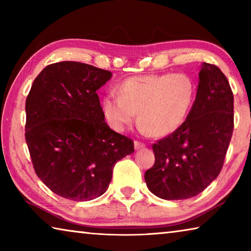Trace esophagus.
I'll return each instance as SVG.
<instances>
[{"mask_svg": "<svg viewBox=\"0 0 251 251\" xmlns=\"http://www.w3.org/2000/svg\"><path fill=\"white\" fill-rule=\"evenodd\" d=\"M134 145H135V150H142V148L145 147V144L139 141H135Z\"/></svg>", "mask_w": 251, "mask_h": 251, "instance_id": "esophagus-1", "label": "esophagus"}]
</instances>
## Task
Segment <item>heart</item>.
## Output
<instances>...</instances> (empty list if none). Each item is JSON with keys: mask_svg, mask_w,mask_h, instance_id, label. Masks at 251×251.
I'll return each instance as SVG.
<instances>
[{"mask_svg": "<svg viewBox=\"0 0 251 251\" xmlns=\"http://www.w3.org/2000/svg\"><path fill=\"white\" fill-rule=\"evenodd\" d=\"M118 95H105L101 108L116 130L138 123L152 137L171 135L184 124L195 97L194 80L185 73L129 77L118 85Z\"/></svg>", "mask_w": 251, "mask_h": 251, "instance_id": "1", "label": "heart"}]
</instances>
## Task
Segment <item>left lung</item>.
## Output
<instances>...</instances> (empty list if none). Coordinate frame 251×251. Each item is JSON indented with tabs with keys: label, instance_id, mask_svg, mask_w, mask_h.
Segmentation results:
<instances>
[{
	"label": "left lung",
	"instance_id": "1",
	"mask_svg": "<svg viewBox=\"0 0 251 251\" xmlns=\"http://www.w3.org/2000/svg\"><path fill=\"white\" fill-rule=\"evenodd\" d=\"M233 130V94L217 66L202 63L196 100L179 128L152 144L148 189L166 201L201 193L222 171Z\"/></svg>",
	"mask_w": 251,
	"mask_h": 251
}]
</instances>
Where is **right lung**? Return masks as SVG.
I'll return each instance as SVG.
<instances>
[{"mask_svg":"<svg viewBox=\"0 0 251 251\" xmlns=\"http://www.w3.org/2000/svg\"><path fill=\"white\" fill-rule=\"evenodd\" d=\"M109 71L79 62L48 65L26 97L25 141L40 179L58 196L92 201L107 190L118 160L134 152L133 139L104 122L96 91Z\"/></svg>","mask_w":251,"mask_h":251,"instance_id":"add662e5","label":"right lung"}]
</instances>
